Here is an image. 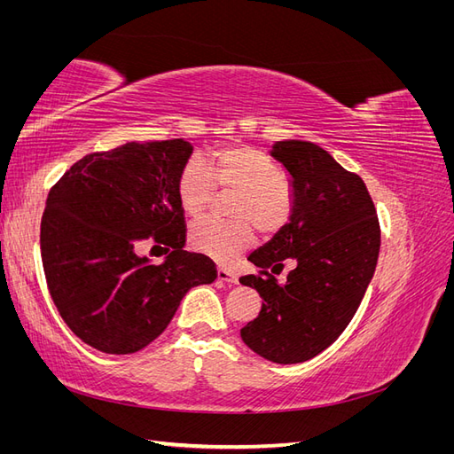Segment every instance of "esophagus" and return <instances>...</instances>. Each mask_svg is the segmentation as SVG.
<instances>
[{"label": "esophagus", "instance_id": "obj_1", "mask_svg": "<svg viewBox=\"0 0 454 454\" xmlns=\"http://www.w3.org/2000/svg\"><path fill=\"white\" fill-rule=\"evenodd\" d=\"M217 280L219 282H225V284H237L239 277L232 270L227 269H217Z\"/></svg>", "mask_w": 454, "mask_h": 454}]
</instances>
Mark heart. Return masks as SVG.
I'll return each mask as SVG.
<instances>
[{"mask_svg": "<svg viewBox=\"0 0 454 454\" xmlns=\"http://www.w3.org/2000/svg\"><path fill=\"white\" fill-rule=\"evenodd\" d=\"M219 193L237 197L229 206L232 223L202 222L189 231V246L217 263L229 265L255 242L254 229L272 237L294 215L295 193L278 162L252 145H227L208 157V170L200 160H189L177 174V204L189 219H200Z\"/></svg>", "mask_w": 454, "mask_h": 454, "instance_id": "obj_1", "label": "heart"}]
</instances>
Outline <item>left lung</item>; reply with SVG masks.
<instances>
[{
  "label": "left lung",
  "mask_w": 454,
  "mask_h": 454,
  "mask_svg": "<svg viewBox=\"0 0 454 454\" xmlns=\"http://www.w3.org/2000/svg\"><path fill=\"white\" fill-rule=\"evenodd\" d=\"M270 155L292 176L294 215L270 242L250 254L257 274L240 284L263 299L240 337L274 364L307 362L345 332L373 278L380 248L375 204L362 177L320 145L286 140ZM286 260L296 269L276 282Z\"/></svg>",
  "instance_id": "1"
}]
</instances>
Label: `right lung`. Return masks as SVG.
I'll return each instance as SVG.
<instances>
[{"label": "right lung", "instance_id": "add662e5", "mask_svg": "<svg viewBox=\"0 0 454 454\" xmlns=\"http://www.w3.org/2000/svg\"><path fill=\"white\" fill-rule=\"evenodd\" d=\"M193 147L182 138L129 142L85 155L49 191L41 261L62 320L89 347L134 354L153 342L191 287L212 284L215 263L185 252L176 180ZM142 243L169 252L160 266Z\"/></svg>", "mask_w": 454, "mask_h": 454}]
</instances>
